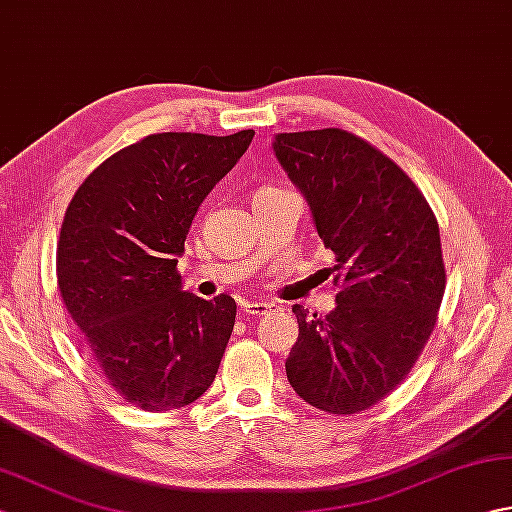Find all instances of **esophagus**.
<instances>
[{"label": "esophagus", "mask_w": 512, "mask_h": 512, "mask_svg": "<svg viewBox=\"0 0 512 512\" xmlns=\"http://www.w3.org/2000/svg\"><path fill=\"white\" fill-rule=\"evenodd\" d=\"M275 303H266V301H246L244 303V314H250V317H264V314L273 312Z\"/></svg>", "instance_id": "esophagus-1"}]
</instances>
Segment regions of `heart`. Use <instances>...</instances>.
Returning <instances> with one entry per match:
<instances>
[{"label":"heart","instance_id":"1","mask_svg":"<svg viewBox=\"0 0 512 512\" xmlns=\"http://www.w3.org/2000/svg\"><path fill=\"white\" fill-rule=\"evenodd\" d=\"M262 191H270V189H262ZM262 191H259V193H262Z\"/></svg>","mask_w":512,"mask_h":512}]
</instances>
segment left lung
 Segmentation results:
<instances>
[{"mask_svg": "<svg viewBox=\"0 0 512 512\" xmlns=\"http://www.w3.org/2000/svg\"><path fill=\"white\" fill-rule=\"evenodd\" d=\"M273 151L334 253L336 308L292 306V389L328 413L369 409L409 374L444 295L440 228L394 160L343 129L277 134Z\"/></svg>", "mask_w": 512, "mask_h": 512, "instance_id": "1", "label": "left lung"}]
</instances>
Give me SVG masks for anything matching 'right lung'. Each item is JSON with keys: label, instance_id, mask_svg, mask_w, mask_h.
Masks as SVG:
<instances>
[{"label": "right lung", "instance_id": "right-lung-1", "mask_svg": "<svg viewBox=\"0 0 512 512\" xmlns=\"http://www.w3.org/2000/svg\"><path fill=\"white\" fill-rule=\"evenodd\" d=\"M253 136L151 134L96 167L65 211L63 303L96 372L138 409L187 407L215 380L237 306L182 290L176 266L200 204Z\"/></svg>", "mask_w": 512, "mask_h": 512}]
</instances>
